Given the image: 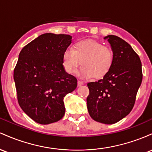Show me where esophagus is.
I'll use <instances>...</instances> for the list:
<instances>
[{"mask_svg": "<svg viewBox=\"0 0 152 152\" xmlns=\"http://www.w3.org/2000/svg\"><path fill=\"white\" fill-rule=\"evenodd\" d=\"M83 85V82L81 80H78L77 81V85L78 86H81V85Z\"/></svg>", "mask_w": 152, "mask_h": 152, "instance_id": "obj_1", "label": "esophagus"}]
</instances>
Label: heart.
<instances>
[{
	"label": "heart",
	"instance_id": "heart-1",
	"mask_svg": "<svg viewBox=\"0 0 152 152\" xmlns=\"http://www.w3.org/2000/svg\"><path fill=\"white\" fill-rule=\"evenodd\" d=\"M79 75L84 78L103 77L110 71L113 63V50L95 40H84L73 44L72 49L64 50L62 63L65 71L73 74L80 64Z\"/></svg>",
	"mask_w": 152,
	"mask_h": 152
}]
</instances>
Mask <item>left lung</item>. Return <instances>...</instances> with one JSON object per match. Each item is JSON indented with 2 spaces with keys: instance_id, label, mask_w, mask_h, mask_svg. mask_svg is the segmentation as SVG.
Instances as JSON below:
<instances>
[{
  "instance_id": "left-lung-1",
  "label": "left lung",
  "mask_w": 152,
  "mask_h": 152,
  "mask_svg": "<svg viewBox=\"0 0 152 152\" xmlns=\"http://www.w3.org/2000/svg\"><path fill=\"white\" fill-rule=\"evenodd\" d=\"M104 39L113 50V65L103 79L88 83L87 107L95 121L113 124L131 111L143 75L140 58L130 44L114 35Z\"/></svg>"
}]
</instances>
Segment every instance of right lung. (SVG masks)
Masks as SVG:
<instances>
[{
  "mask_svg": "<svg viewBox=\"0 0 152 152\" xmlns=\"http://www.w3.org/2000/svg\"><path fill=\"white\" fill-rule=\"evenodd\" d=\"M72 42L67 34L46 33L21 49L13 72L18 102L22 110L40 124L64 116V98L75 90L76 77L66 72L62 54Z\"/></svg>",
  "mask_w": 152,
  "mask_h": 152,
  "instance_id": "1",
  "label": "right lung"
}]
</instances>
